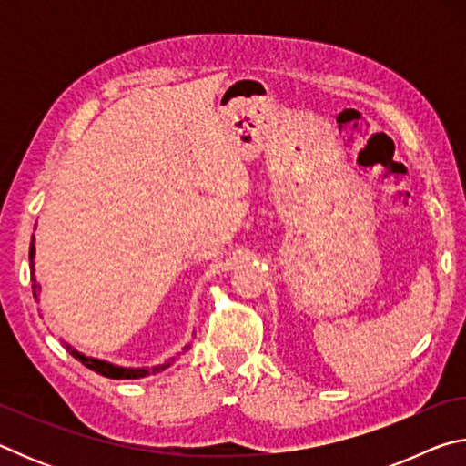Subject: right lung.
Listing matches in <instances>:
<instances>
[{
	"instance_id": "1",
	"label": "right lung",
	"mask_w": 466,
	"mask_h": 466,
	"mask_svg": "<svg viewBox=\"0 0 466 466\" xmlns=\"http://www.w3.org/2000/svg\"><path fill=\"white\" fill-rule=\"evenodd\" d=\"M33 257H35V244H30V269H33V294H35V298H36L38 283L35 281V263H33ZM185 350H188V345L185 347ZM67 351L72 353V356H74L77 361H82V364H84L86 368H90V370H94V372H96V374H102V376H106V378H116V380H136V378H144V376L149 374V370H144V368H137V370H133V368H119V366L108 364V361H100V360L88 358V356H84V353L72 350V347H69V345H67ZM168 366H170V361H167V364H162V366L152 368V372L156 374V372H160V370L168 368Z\"/></svg>"
}]
</instances>
